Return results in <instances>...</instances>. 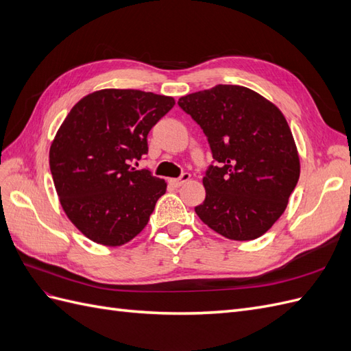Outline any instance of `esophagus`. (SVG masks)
Masks as SVG:
<instances>
[{
    "label": "esophagus",
    "instance_id": "1",
    "mask_svg": "<svg viewBox=\"0 0 351 351\" xmlns=\"http://www.w3.org/2000/svg\"><path fill=\"white\" fill-rule=\"evenodd\" d=\"M189 180H190V174L184 173V174H182V177H178V178H169L168 183L174 187H180V186H183L186 182H189Z\"/></svg>",
    "mask_w": 351,
    "mask_h": 351
}]
</instances>
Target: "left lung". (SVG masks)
Wrapping results in <instances>:
<instances>
[{
  "label": "left lung",
  "instance_id": "left-lung-1",
  "mask_svg": "<svg viewBox=\"0 0 351 351\" xmlns=\"http://www.w3.org/2000/svg\"><path fill=\"white\" fill-rule=\"evenodd\" d=\"M200 125L217 162L204 177L197 217L230 240L265 234L289 204L300 159L291 130L272 102L249 88L217 84L178 99Z\"/></svg>",
  "mask_w": 351,
  "mask_h": 351
}]
</instances>
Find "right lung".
I'll return each mask as SVG.
<instances>
[{"label":"right lung","instance_id":"add662e5","mask_svg":"<svg viewBox=\"0 0 351 351\" xmlns=\"http://www.w3.org/2000/svg\"><path fill=\"white\" fill-rule=\"evenodd\" d=\"M174 98L134 89H102L82 98L49 147L60 204L82 234L121 246L146 227L165 180L130 164L147 154V133Z\"/></svg>","mask_w":351,"mask_h":351}]
</instances>
